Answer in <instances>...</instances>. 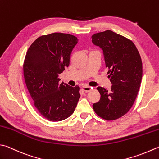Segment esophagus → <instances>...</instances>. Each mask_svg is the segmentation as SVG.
I'll return each instance as SVG.
<instances>
[{"instance_id":"1","label":"esophagus","mask_w":159,"mask_h":159,"mask_svg":"<svg viewBox=\"0 0 159 159\" xmlns=\"http://www.w3.org/2000/svg\"><path fill=\"white\" fill-rule=\"evenodd\" d=\"M82 89H83V90L84 92H88L90 91V90L92 89V88H90V87H89V86H83V88H82Z\"/></svg>"}]
</instances>
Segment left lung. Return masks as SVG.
<instances>
[{"instance_id": "left-lung-1", "label": "left lung", "mask_w": 159, "mask_h": 159, "mask_svg": "<svg viewBox=\"0 0 159 159\" xmlns=\"http://www.w3.org/2000/svg\"><path fill=\"white\" fill-rule=\"evenodd\" d=\"M92 39L103 51L107 77L112 84L110 92L96 88L101 98L93 109L102 119L116 120L128 112L137 96L143 76L141 56L131 40L111 30L93 34Z\"/></svg>"}]
</instances>
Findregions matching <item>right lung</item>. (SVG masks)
<instances>
[{"label": "right lung", "mask_w": 159, "mask_h": 159, "mask_svg": "<svg viewBox=\"0 0 159 159\" xmlns=\"http://www.w3.org/2000/svg\"><path fill=\"white\" fill-rule=\"evenodd\" d=\"M76 36L52 33L39 37L28 49L23 65L27 88L39 112L50 121H61L74 113L80 87L59 83L58 75L70 63Z\"/></svg>", "instance_id": "obj_1"}]
</instances>
